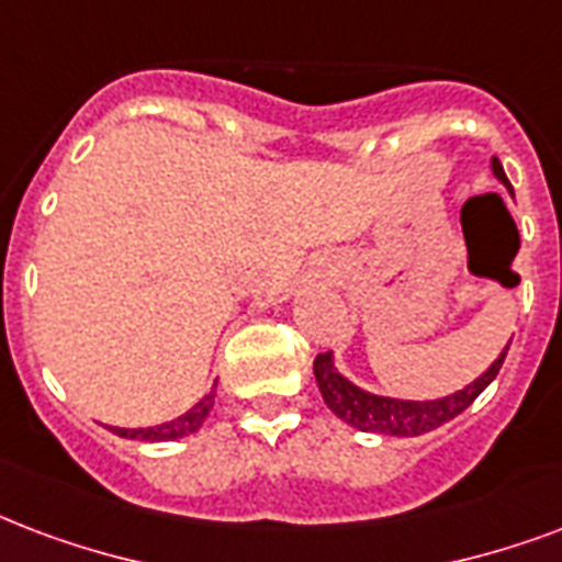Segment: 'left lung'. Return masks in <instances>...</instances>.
<instances>
[{
    "label": "left lung",
    "mask_w": 562,
    "mask_h": 562,
    "mask_svg": "<svg viewBox=\"0 0 562 562\" xmlns=\"http://www.w3.org/2000/svg\"><path fill=\"white\" fill-rule=\"evenodd\" d=\"M492 170H495V177L509 188V179L507 173H504V167H501L498 158H492ZM507 350L509 345L504 348V353L492 362L486 374H481L474 383L460 389V392H453V395L439 397V401H395V397H380L371 395V392H362L359 385L345 380V376L333 368L329 350L315 357V380H318L324 404H327L341 422L350 424V427H357L362 434L422 436L436 430V427H442V424H448L451 418H457L462 409H469V406L474 404V397L481 395L483 389L498 376Z\"/></svg>",
    "instance_id": "obj_1"
}]
</instances>
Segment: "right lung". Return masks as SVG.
I'll return each instance as SVG.
<instances>
[{
  "label": "right lung",
  "instance_id": "add662e5",
  "mask_svg": "<svg viewBox=\"0 0 562 562\" xmlns=\"http://www.w3.org/2000/svg\"><path fill=\"white\" fill-rule=\"evenodd\" d=\"M214 404V392L205 395L196 406H191L186 415H179L173 422L158 424V427H138V430H126V427H114V434L123 436V439H140V442H170V439H182V436L196 434L203 427L205 415Z\"/></svg>",
  "mask_w": 562,
  "mask_h": 562
}]
</instances>
